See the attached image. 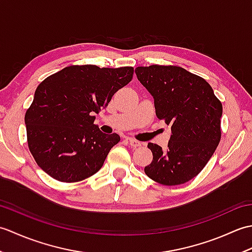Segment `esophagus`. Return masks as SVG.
<instances>
[{
    "mask_svg": "<svg viewBox=\"0 0 252 252\" xmlns=\"http://www.w3.org/2000/svg\"><path fill=\"white\" fill-rule=\"evenodd\" d=\"M127 143L130 144V146H131V147H134V148H136V147H140V146L142 145V143H141V142H138V141L134 140V138H127Z\"/></svg>",
    "mask_w": 252,
    "mask_h": 252,
    "instance_id": "esophagus-1",
    "label": "esophagus"
}]
</instances>
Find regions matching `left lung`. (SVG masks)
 I'll return each mask as SVG.
<instances>
[{"label":"left lung","instance_id":"1","mask_svg":"<svg viewBox=\"0 0 252 252\" xmlns=\"http://www.w3.org/2000/svg\"><path fill=\"white\" fill-rule=\"evenodd\" d=\"M135 73L153 95L157 118L171 127L167 151L148 143L153 161L144 171L159 184H184L199 174L220 143L222 103L205 79L182 67H137Z\"/></svg>","mask_w":252,"mask_h":252}]
</instances>
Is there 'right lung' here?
<instances>
[{"instance_id": "add662e5", "label": "right lung", "mask_w": 252, "mask_h": 252, "mask_svg": "<svg viewBox=\"0 0 252 252\" xmlns=\"http://www.w3.org/2000/svg\"><path fill=\"white\" fill-rule=\"evenodd\" d=\"M133 67L73 65L43 80L26 111L29 151L37 165L60 182L90 178L103 167L120 136L104 134L94 112L133 78Z\"/></svg>"}]
</instances>
